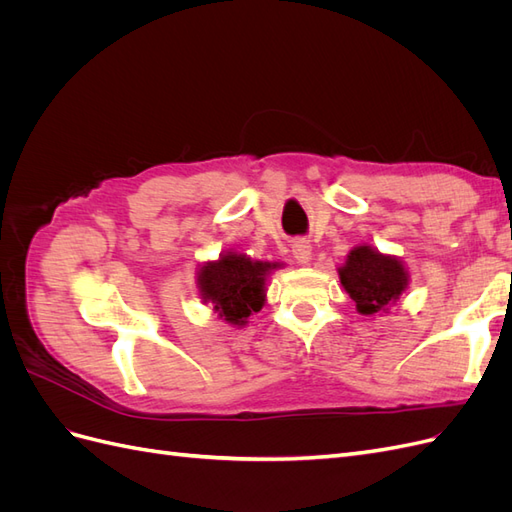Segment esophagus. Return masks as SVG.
Wrapping results in <instances>:
<instances>
[{
	"label": "esophagus",
	"instance_id": "34e87169",
	"mask_svg": "<svg viewBox=\"0 0 512 512\" xmlns=\"http://www.w3.org/2000/svg\"><path fill=\"white\" fill-rule=\"evenodd\" d=\"M290 247H292V256L297 258L301 265H307L309 258H312V245H309V241L303 239V237L292 239Z\"/></svg>",
	"mask_w": 512,
	"mask_h": 512
}]
</instances>
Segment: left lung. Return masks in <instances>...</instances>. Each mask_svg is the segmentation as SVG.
<instances>
[{
	"instance_id": "left-lung-1",
	"label": "left lung",
	"mask_w": 512,
	"mask_h": 512,
	"mask_svg": "<svg viewBox=\"0 0 512 512\" xmlns=\"http://www.w3.org/2000/svg\"><path fill=\"white\" fill-rule=\"evenodd\" d=\"M339 280L356 303V309L369 316L399 299L408 284V273L399 260L382 256L369 245H359L339 269Z\"/></svg>"
}]
</instances>
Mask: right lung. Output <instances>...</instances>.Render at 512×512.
Listing matches in <instances>:
<instances>
[{
    "label": "right lung",
    "mask_w": 512,
    "mask_h": 512,
    "mask_svg": "<svg viewBox=\"0 0 512 512\" xmlns=\"http://www.w3.org/2000/svg\"><path fill=\"white\" fill-rule=\"evenodd\" d=\"M275 267L241 254H226L218 262H209L200 269V292L224 320L243 324L247 316L265 305V280L269 269Z\"/></svg>",
    "instance_id": "1"
}]
</instances>
